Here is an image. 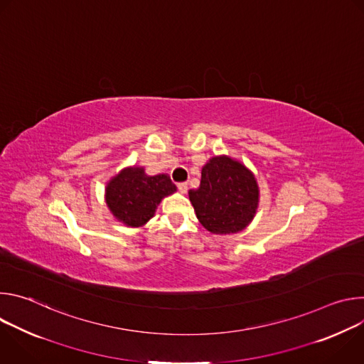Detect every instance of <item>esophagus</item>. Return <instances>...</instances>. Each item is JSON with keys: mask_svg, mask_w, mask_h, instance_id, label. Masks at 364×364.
Here are the masks:
<instances>
[{"mask_svg": "<svg viewBox=\"0 0 364 364\" xmlns=\"http://www.w3.org/2000/svg\"><path fill=\"white\" fill-rule=\"evenodd\" d=\"M177 187H178L180 193H187V190H188V184L187 183H178Z\"/></svg>", "mask_w": 364, "mask_h": 364, "instance_id": "34e87169", "label": "esophagus"}]
</instances>
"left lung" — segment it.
<instances>
[{"mask_svg": "<svg viewBox=\"0 0 364 364\" xmlns=\"http://www.w3.org/2000/svg\"><path fill=\"white\" fill-rule=\"evenodd\" d=\"M196 216L215 235L242 232L255 218L259 187L253 173L242 163L218 155L201 170L200 187L188 191Z\"/></svg>", "mask_w": 364, "mask_h": 364, "instance_id": "left-lung-1", "label": "left lung"}]
</instances>
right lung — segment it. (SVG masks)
<instances>
[{"instance_id":"1","label":"right lung","mask_w":364,"mask_h":364,"mask_svg":"<svg viewBox=\"0 0 364 364\" xmlns=\"http://www.w3.org/2000/svg\"><path fill=\"white\" fill-rule=\"evenodd\" d=\"M177 191L168 174L146 176L142 167H127L109 180L105 200L111 213L129 228L144 226L161 200Z\"/></svg>"}]
</instances>
